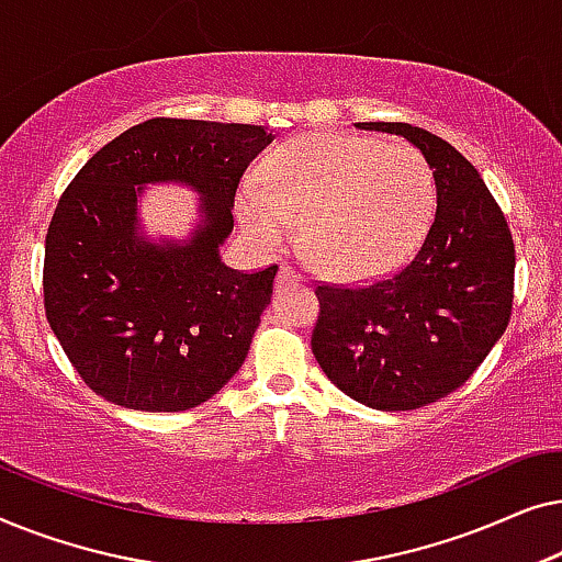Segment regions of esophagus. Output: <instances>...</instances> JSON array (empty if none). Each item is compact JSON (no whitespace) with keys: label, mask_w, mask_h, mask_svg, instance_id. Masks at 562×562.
Listing matches in <instances>:
<instances>
[{"label":"esophagus","mask_w":562,"mask_h":562,"mask_svg":"<svg viewBox=\"0 0 562 562\" xmlns=\"http://www.w3.org/2000/svg\"><path fill=\"white\" fill-rule=\"evenodd\" d=\"M302 281V276H299L294 268L291 266H281L279 268V276H276V289H281V286H289V283H299Z\"/></svg>","instance_id":"esophagus-1"}]
</instances>
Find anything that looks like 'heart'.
I'll return each mask as SVG.
<instances>
[{
    "mask_svg": "<svg viewBox=\"0 0 562 562\" xmlns=\"http://www.w3.org/2000/svg\"><path fill=\"white\" fill-rule=\"evenodd\" d=\"M435 210L427 160L406 145L352 135H302L266 158L258 187L237 196L252 240L281 248L302 229L314 271L366 281L396 268L425 235Z\"/></svg>",
    "mask_w": 562,
    "mask_h": 562,
    "instance_id": "b5f03b06",
    "label": "heart"
}]
</instances>
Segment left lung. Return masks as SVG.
<instances>
[{
	"label": "left lung",
	"mask_w": 562,
	"mask_h": 562,
	"mask_svg": "<svg viewBox=\"0 0 562 562\" xmlns=\"http://www.w3.org/2000/svg\"><path fill=\"white\" fill-rule=\"evenodd\" d=\"M402 135L432 168L437 212L414 258L366 286L319 283L312 352L342 394L383 412L419 409L471 379L504 335L514 240L468 158L406 122H358Z\"/></svg>",
	"instance_id": "8db88e82"
}]
</instances>
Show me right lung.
Returning <instances> with one entry per match:
<instances>
[{
	"mask_svg": "<svg viewBox=\"0 0 562 562\" xmlns=\"http://www.w3.org/2000/svg\"><path fill=\"white\" fill-rule=\"evenodd\" d=\"M273 140L260 125L156 117L87 160L45 235L43 294L53 335L83 383L137 412L212 398L248 356L279 266L235 271L220 245L235 191ZM145 182H183L203 204L189 241H148L136 220Z\"/></svg>",
	"mask_w": 562,
	"mask_h": 562,
	"instance_id": "right-lung-1",
	"label": "right lung"
}]
</instances>
